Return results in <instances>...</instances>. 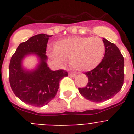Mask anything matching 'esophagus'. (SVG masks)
Instances as JSON below:
<instances>
[{
	"label": "esophagus",
	"mask_w": 134,
	"mask_h": 134,
	"mask_svg": "<svg viewBox=\"0 0 134 134\" xmlns=\"http://www.w3.org/2000/svg\"><path fill=\"white\" fill-rule=\"evenodd\" d=\"M76 74H73V73H70L69 74V76L70 77H76Z\"/></svg>",
	"instance_id": "34e87169"
}]
</instances>
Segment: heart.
Returning <instances> with one entry per match:
<instances>
[{"label":"heart","mask_w":134,"mask_h":134,"mask_svg":"<svg viewBox=\"0 0 134 134\" xmlns=\"http://www.w3.org/2000/svg\"><path fill=\"white\" fill-rule=\"evenodd\" d=\"M105 45L98 37L68 38L58 42L51 56L60 65L70 58L71 66L78 71H90L99 65L104 57Z\"/></svg>","instance_id":"obj_1"}]
</instances>
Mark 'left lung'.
<instances>
[{
  "mask_svg": "<svg viewBox=\"0 0 134 134\" xmlns=\"http://www.w3.org/2000/svg\"><path fill=\"white\" fill-rule=\"evenodd\" d=\"M105 54L102 62L92 70L86 72L88 82L78 88L83 97L94 102L109 100L120 92L124 83V60L118 48L103 38Z\"/></svg>",
  "mask_w": 134,
  "mask_h": 134,
  "instance_id": "obj_1",
  "label": "left lung"
}]
</instances>
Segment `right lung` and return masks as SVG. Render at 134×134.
Returning <instances> with one entry per match:
<instances>
[{
	"instance_id": "1",
	"label": "right lung",
	"mask_w": 134,
	"mask_h": 134,
	"mask_svg": "<svg viewBox=\"0 0 134 134\" xmlns=\"http://www.w3.org/2000/svg\"><path fill=\"white\" fill-rule=\"evenodd\" d=\"M51 36L39 34L20 44L10 62L9 82L13 92L23 102L33 106L48 104L57 93L60 81L68 76L66 71H52L48 66L46 50ZM31 55L37 58L38 64L29 70L24 68L23 60Z\"/></svg>"
}]
</instances>
